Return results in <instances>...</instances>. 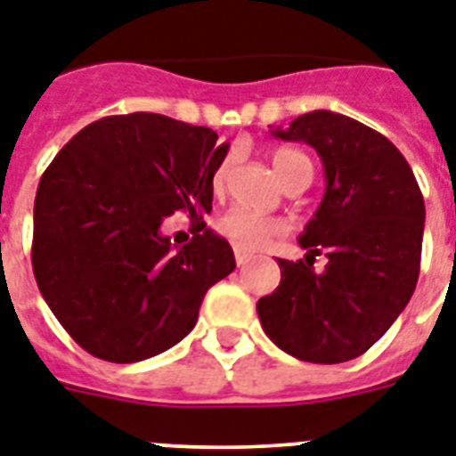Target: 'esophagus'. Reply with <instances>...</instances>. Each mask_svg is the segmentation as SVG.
Returning <instances> with one entry per match:
<instances>
[{
  "mask_svg": "<svg viewBox=\"0 0 456 456\" xmlns=\"http://www.w3.org/2000/svg\"><path fill=\"white\" fill-rule=\"evenodd\" d=\"M234 257H236V265L243 267V265H248L250 260H253V253H248V250H243V248H234Z\"/></svg>",
  "mask_w": 456,
  "mask_h": 456,
  "instance_id": "1",
  "label": "esophagus"
}]
</instances>
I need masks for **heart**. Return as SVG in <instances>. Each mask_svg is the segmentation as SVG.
I'll return each mask as SVG.
<instances>
[{
  "instance_id": "1",
  "label": "heart",
  "mask_w": 456,
  "mask_h": 456,
  "mask_svg": "<svg viewBox=\"0 0 456 456\" xmlns=\"http://www.w3.org/2000/svg\"><path fill=\"white\" fill-rule=\"evenodd\" d=\"M229 167L232 163L229 160H222L220 167L215 170L213 184L215 189H222L224 182L229 177ZM272 167L277 172V177L281 184H289L296 175H300L303 170L312 167L307 156H303L300 151H293V149H277L272 153ZM217 232H220L224 239L234 243L236 248L243 250H257L267 246V243L274 239V236L281 234V224H279L274 217H263V215L248 213L243 208H232L229 213H224L217 220Z\"/></svg>"
}]
</instances>
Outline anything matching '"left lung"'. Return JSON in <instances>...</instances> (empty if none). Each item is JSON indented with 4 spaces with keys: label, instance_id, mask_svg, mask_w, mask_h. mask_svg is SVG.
<instances>
[{
    "label": "left lung",
    "instance_id": "left-lung-1",
    "mask_svg": "<svg viewBox=\"0 0 456 456\" xmlns=\"http://www.w3.org/2000/svg\"><path fill=\"white\" fill-rule=\"evenodd\" d=\"M272 134L310 144L324 165V199L298 243L305 260H279L281 281L257 300L265 333L314 364L360 357L388 331L417 289L426 208L414 172L381 132L312 110ZM322 249L324 273L311 260Z\"/></svg>",
    "mask_w": 456,
    "mask_h": 456
}]
</instances>
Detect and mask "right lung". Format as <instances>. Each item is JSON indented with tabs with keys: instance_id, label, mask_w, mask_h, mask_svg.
Returning a JSON list of instances; mask_svg holds the SVG:
<instances>
[{
	"instance_id": "1",
	"label": "right lung",
	"mask_w": 456,
	"mask_h": 456,
	"mask_svg": "<svg viewBox=\"0 0 456 456\" xmlns=\"http://www.w3.org/2000/svg\"><path fill=\"white\" fill-rule=\"evenodd\" d=\"M229 151L210 127L158 113L102 118L52 160L35 196L32 272L77 346L130 364L177 346L203 296L236 267L234 250L199 222L175 248L165 217L213 210Z\"/></svg>"
}]
</instances>
